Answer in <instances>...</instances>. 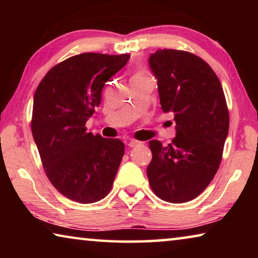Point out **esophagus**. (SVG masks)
Masks as SVG:
<instances>
[{
    "instance_id": "34e87169",
    "label": "esophagus",
    "mask_w": 258,
    "mask_h": 258,
    "mask_svg": "<svg viewBox=\"0 0 258 258\" xmlns=\"http://www.w3.org/2000/svg\"><path fill=\"white\" fill-rule=\"evenodd\" d=\"M140 145H141V142L138 141V140H131V141L128 142V147H131V148H135Z\"/></svg>"
}]
</instances>
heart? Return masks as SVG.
Instances as JSON below:
<instances>
[{"label": "heart", "mask_w": 258, "mask_h": 258, "mask_svg": "<svg viewBox=\"0 0 258 258\" xmlns=\"http://www.w3.org/2000/svg\"><path fill=\"white\" fill-rule=\"evenodd\" d=\"M137 75H146V74L145 73H138Z\"/></svg>", "instance_id": "1"}]
</instances>
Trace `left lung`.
<instances>
[{
  "instance_id": "left-lung-1",
  "label": "left lung",
  "mask_w": 258,
  "mask_h": 258,
  "mask_svg": "<svg viewBox=\"0 0 258 258\" xmlns=\"http://www.w3.org/2000/svg\"><path fill=\"white\" fill-rule=\"evenodd\" d=\"M149 66L161 109L174 113L176 137L166 147L158 140L149 142L148 180L164 202H190L220 167L230 123L223 89L206 61L190 52L158 50L150 55Z\"/></svg>"
}]
</instances>
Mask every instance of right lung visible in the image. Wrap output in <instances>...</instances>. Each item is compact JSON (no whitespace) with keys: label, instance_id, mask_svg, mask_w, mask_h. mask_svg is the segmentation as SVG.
<instances>
[{"label":"right lung","instance_id":"obj_1","mask_svg":"<svg viewBox=\"0 0 258 258\" xmlns=\"http://www.w3.org/2000/svg\"><path fill=\"white\" fill-rule=\"evenodd\" d=\"M130 54L82 53L55 64L34 95L32 133L42 165L56 190L68 199L92 204L110 192L124 156L119 139L86 132L109 78Z\"/></svg>","mask_w":258,"mask_h":258}]
</instances>
